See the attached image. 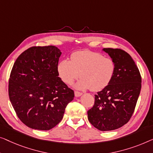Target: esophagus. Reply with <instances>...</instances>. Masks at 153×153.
Returning <instances> with one entry per match:
<instances>
[{
  "instance_id": "esophagus-1",
  "label": "esophagus",
  "mask_w": 153,
  "mask_h": 153,
  "mask_svg": "<svg viewBox=\"0 0 153 153\" xmlns=\"http://www.w3.org/2000/svg\"><path fill=\"white\" fill-rule=\"evenodd\" d=\"M82 93H81V92L75 91V96H76V97H79V96H82Z\"/></svg>"
}]
</instances>
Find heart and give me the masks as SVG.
<instances>
[{"mask_svg":"<svg viewBox=\"0 0 153 153\" xmlns=\"http://www.w3.org/2000/svg\"><path fill=\"white\" fill-rule=\"evenodd\" d=\"M115 70V63L111 58L89 51L73 53L71 61L62 60L57 65L58 74L64 83L71 85L80 76L76 87L92 91L106 87L112 79Z\"/></svg>","mask_w":153,"mask_h":153,"instance_id":"b5f03b06","label":"heart"}]
</instances>
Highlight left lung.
Masks as SVG:
<instances>
[{"mask_svg":"<svg viewBox=\"0 0 153 153\" xmlns=\"http://www.w3.org/2000/svg\"><path fill=\"white\" fill-rule=\"evenodd\" d=\"M115 63L110 83L95 95L88 120L101 131L118 129L132 117L141 88L139 68L128 53L120 48H103Z\"/></svg>","mask_w":153,"mask_h":153,"instance_id":"left-lung-1","label":"left lung"}]
</instances>
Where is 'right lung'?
<instances>
[{
    "instance_id": "right-lung-1",
    "label": "right lung",
    "mask_w": 153,
    "mask_h": 153,
    "mask_svg": "<svg viewBox=\"0 0 153 153\" xmlns=\"http://www.w3.org/2000/svg\"><path fill=\"white\" fill-rule=\"evenodd\" d=\"M61 54L54 46H33L19 56L12 67L10 102L19 119L32 129L54 128L74 98V90L58 77Z\"/></svg>"
}]
</instances>
